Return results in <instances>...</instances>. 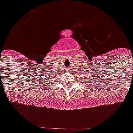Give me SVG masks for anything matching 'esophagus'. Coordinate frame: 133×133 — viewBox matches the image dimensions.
<instances>
[{
    "label": "esophagus",
    "mask_w": 133,
    "mask_h": 133,
    "mask_svg": "<svg viewBox=\"0 0 133 133\" xmlns=\"http://www.w3.org/2000/svg\"><path fill=\"white\" fill-rule=\"evenodd\" d=\"M67 70H68V72H69V70H70V68H67Z\"/></svg>",
    "instance_id": "obj_1"
}]
</instances>
